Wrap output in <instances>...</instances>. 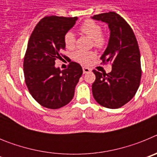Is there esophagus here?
I'll list each match as a JSON object with an SVG mask.
<instances>
[{"label":"esophagus","instance_id":"esophagus-1","mask_svg":"<svg viewBox=\"0 0 157 157\" xmlns=\"http://www.w3.org/2000/svg\"><path fill=\"white\" fill-rule=\"evenodd\" d=\"M82 70H83V74H86V73H89V72L91 71V69L89 68V67H83Z\"/></svg>","mask_w":157,"mask_h":157}]
</instances>
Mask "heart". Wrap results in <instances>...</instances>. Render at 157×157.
I'll use <instances>...</instances> for the list:
<instances>
[{"label": "heart", "mask_w": 157, "mask_h": 157, "mask_svg": "<svg viewBox=\"0 0 157 157\" xmlns=\"http://www.w3.org/2000/svg\"><path fill=\"white\" fill-rule=\"evenodd\" d=\"M79 30L82 34H86L90 37L93 41V45L98 48H102L105 47L107 42V37L102 33V28L100 24L94 20H86L80 26ZM63 43L67 48L71 49L75 45V37L71 31L66 32L63 35ZM95 53L92 51L77 50L72 54V58L82 63V64H88L91 59L95 57Z\"/></svg>", "instance_id": "1"}]
</instances>
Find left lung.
<instances>
[{"label":"left lung","instance_id":"left-lung-1","mask_svg":"<svg viewBox=\"0 0 157 157\" xmlns=\"http://www.w3.org/2000/svg\"><path fill=\"white\" fill-rule=\"evenodd\" d=\"M92 19L106 23L110 30L108 46L101 56L103 63H110L112 71L94 70V99L108 109H119L134 98L141 77V56L134 31L125 19L114 12L95 15Z\"/></svg>","mask_w":157,"mask_h":157}]
</instances>
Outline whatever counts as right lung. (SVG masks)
<instances>
[{
	"instance_id": "1",
	"label": "right lung",
	"mask_w": 157,
	"mask_h": 157,
	"mask_svg": "<svg viewBox=\"0 0 157 157\" xmlns=\"http://www.w3.org/2000/svg\"><path fill=\"white\" fill-rule=\"evenodd\" d=\"M77 20L78 17L46 16L36 25L28 41L23 61L26 85L33 98L47 109L67 105L82 75L76 62L63 71L55 67V60L62 59L60 52L65 49L63 35Z\"/></svg>"
}]
</instances>
